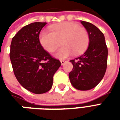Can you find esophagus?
Returning a JSON list of instances; mask_svg holds the SVG:
<instances>
[{
	"instance_id": "34e87169",
	"label": "esophagus",
	"mask_w": 120,
	"mask_h": 120,
	"mask_svg": "<svg viewBox=\"0 0 120 120\" xmlns=\"http://www.w3.org/2000/svg\"><path fill=\"white\" fill-rule=\"evenodd\" d=\"M67 62V61H65V60H60V62H61V64H62V65H64V64H65V62Z\"/></svg>"
}]
</instances>
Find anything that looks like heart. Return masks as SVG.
<instances>
[{
  "mask_svg": "<svg viewBox=\"0 0 120 120\" xmlns=\"http://www.w3.org/2000/svg\"><path fill=\"white\" fill-rule=\"evenodd\" d=\"M50 31L42 30L40 33V42L47 51L52 52L61 41L64 45L55 52V56L60 59L69 56L73 52L80 54L89 43L88 32L75 23L63 22L54 25L50 27Z\"/></svg>",
  "mask_w": 120,
  "mask_h": 120,
  "instance_id": "obj_1",
  "label": "heart"
}]
</instances>
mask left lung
Masks as SVG:
<instances>
[{
  "label": "left lung",
  "instance_id": "1",
  "mask_svg": "<svg viewBox=\"0 0 120 120\" xmlns=\"http://www.w3.org/2000/svg\"><path fill=\"white\" fill-rule=\"evenodd\" d=\"M81 23L88 32L89 44L83 55L70 60L73 68L69 77L75 88L87 90L97 86L105 75L108 49L103 33L98 27L89 22Z\"/></svg>",
  "mask_w": 120,
  "mask_h": 120
}]
</instances>
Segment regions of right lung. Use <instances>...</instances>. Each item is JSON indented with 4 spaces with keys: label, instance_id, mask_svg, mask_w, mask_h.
Instances as JSON below:
<instances>
[{
    "label": "right lung",
    "instance_id": "right-lung-1",
    "mask_svg": "<svg viewBox=\"0 0 120 120\" xmlns=\"http://www.w3.org/2000/svg\"><path fill=\"white\" fill-rule=\"evenodd\" d=\"M46 22H33L23 27L12 38L9 56L15 76L31 93L42 94L52 87L53 76L61 65L43 48L39 34Z\"/></svg>",
    "mask_w": 120,
    "mask_h": 120
}]
</instances>
